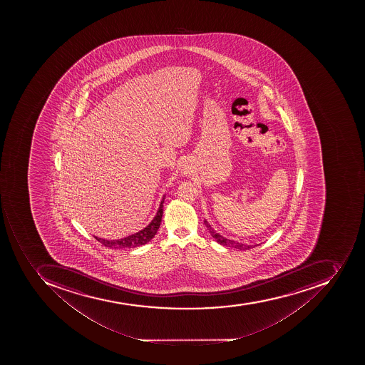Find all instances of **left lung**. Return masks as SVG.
<instances>
[{"label":"left lung","mask_w":365,"mask_h":365,"mask_svg":"<svg viewBox=\"0 0 365 365\" xmlns=\"http://www.w3.org/2000/svg\"><path fill=\"white\" fill-rule=\"evenodd\" d=\"M204 224L207 226L211 236L215 238V242H218L219 245H224V247H234V249H238V250H249V249L256 247V245H243V243H238V242L232 241V240H228V238L221 236L219 232H215L212 227L210 226L207 220H204Z\"/></svg>","instance_id":"obj_1"}]
</instances>
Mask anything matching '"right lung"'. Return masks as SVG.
Wrapping results in <instances>:
<instances>
[{
	"label": "right lung",
	"instance_id": "1",
	"mask_svg": "<svg viewBox=\"0 0 365 365\" xmlns=\"http://www.w3.org/2000/svg\"><path fill=\"white\" fill-rule=\"evenodd\" d=\"M164 198H165V196L162 198L161 204H160L155 217L153 218L148 226L145 227L144 230H139L138 232H135L133 235L127 236V237L120 238V240H110V241H108V240H103V238L95 236L96 240L101 242V245H105V247H109V249H133V247L147 245L155 236L158 228H160V225H161Z\"/></svg>",
	"mask_w": 365,
	"mask_h": 365
}]
</instances>
